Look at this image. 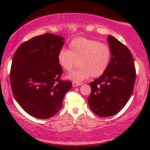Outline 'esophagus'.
Returning a JSON list of instances; mask_svg holds the SVG:
<instances>
[{
	"label": "esophagus",
	"instance_id": "esophagus-1",
	"mask_svg": "<svg viewBox=\"0 0 150 150\" xmlns=\"http://www.w3.org/2000/svg\"><path fill=\"white\" fill-rule=\"evenodd\" d=\"M82 83H76V82H73L72 83V85L73 87H77V86L81 85Z\"/></svg>",
	"mask_w": 150,
	"mask_h": 150
}]
</instances>
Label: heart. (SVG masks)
Segmentation results:
<instances>
[{
    "label": "heart",
    "instance_id": "obj_1",
    "mask_svg": "<svg viewBox=\"0 0 150 150\" xmlns=\"http://www.w3.org/2000/svg\"><path fill=\"white\" fill-rule=\"evenodd\" d=\"M110 59L111 50L108 45L83 37L71 40L68 50L61 49L57 56L59 64L66 71H70L79 61V68L68 75L69 79L76 83L103 74Z\"/></svg>",
    "mask_w": 150,
    "mask_h": 150
}]
</instances>
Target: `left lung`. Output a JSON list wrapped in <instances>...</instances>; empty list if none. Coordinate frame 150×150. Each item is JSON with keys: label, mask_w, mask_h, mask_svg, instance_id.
I'll return each mask as SVG.
<instances>
[{"label": "left lung", "mask_w": 150, "mask_h": 150, "mask_svg": "<svg viewBox=\"0 0 150 150\" xmlns=\"http://www.w3.org/2000/svg\"><path fill=\"white\" fill-rule=\"evenodd\" d=\"M108 42L111 50L110 64L103 74L89 83L91 91L87 99L91 110L102 117L114 115L124 107L132 95L136 79L129 49L111 35Z\"/></svg>", "instance_id": "obj_1"}]
</instances>
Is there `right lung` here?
I'll return each mask as SVG.
<instances>
[{"mask_svg":"<svg viewBox=\"0 0 150 150\" xmlns=\"http://www.w3.org/2000/svg\"><path fill=\"white\" fill-rule=\"evenodd\" d=\"M62 37L45 33L20 44L12 59L10 83L20 106L39 119L54 116L62 107L69 81L61 80L57 56L64 44Z\"/></svg>","mask_w":150,"mask_h":150,"instance_id":"add662e5","label":"right lung"}]
</instances>
